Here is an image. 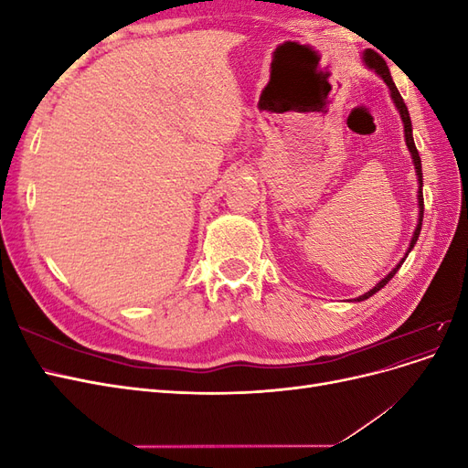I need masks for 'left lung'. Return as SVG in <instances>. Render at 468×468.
I'll use <instances>...</instances> for the list:
<instances>
[{
  "instance_id": "1",
  "label": "left lung",
  "mask_w": 468,
  "mask_h": 468,
  "mask_svg": "<svg viewBox=\"0 0 468 468\" xmlns=\"http://www.w3.org/2000/svg\"><path fill=\"white\" fill-rule=\"evenodd\" d=\"M363 60H365V64L369 66L371 69H375V72L385 80V83L388 86V90H390V95H392V101L396 103V109L400 111V117H402V122H404V136H406V144H408V150H410V154H412V160H414V165H416V174H418V183H420V191H418V203H420V222H418V226H416V232H414V236H412V242H410V248H408V251H406V256L404 258H408V253L412 251V248H414V244L418 242V236H420V230H421V220H423V193H421V187H423V183H421V160H420V154H418V150H416V144H414V136H412V121H410V115H408V107H406V103H404V99H402V95H400V91L396 90V86H394V81H392V76H390V72H388V66H387V62L382 60V56H378L375 50H371V48H367L365 50V56H363ZM404 263V260L396 265L392 271L382 279L380 282H377V285L369 291V292H365V294H361L357 301H365V299H369V296H373L377 291H380L382 287L387 285V282L394 277V273L399 271L400 269V265Z\"/></svg>"
}]
</instances>
